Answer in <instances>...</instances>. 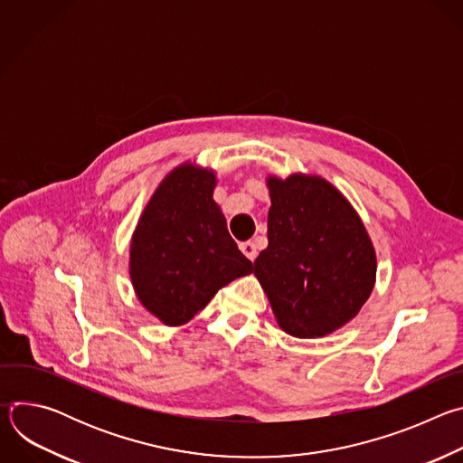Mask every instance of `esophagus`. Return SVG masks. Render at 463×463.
<instances>
[{"mask_svg":"<svg viewBox=\"0 0 463 463\" xmlns=\"http://www.w3.org/2000/svg\"><path fill=\"white\" fill-rule=\"evenodd\" d=\"M240 250L252 261L256 258V245L254 241H241L240 243Z\"/></svg>","mask_w":463,"mask_h":463,"instance_id":"34e87169","label":"esophagus"}]
</instances>
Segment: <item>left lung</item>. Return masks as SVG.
I'll list each match as a JSON object with an SVG mask.
<instances>
[{"mask_svg": "<svg viewBox=\"0 0 463 463\" xmlns=\"http://www.w3.org/2000/svg\"><path fill=\"white\" fill-rule=\"evenodd\" d=\"M268 247L252 273L277 324L298 339H317L348 324L370 298L377 254L346 195L327 179L269 174Z\"/></svg>", "mask_w": 463, "mask_h": 463, "instance_id": "obj_1", "label": "left lung"}]
</instances>
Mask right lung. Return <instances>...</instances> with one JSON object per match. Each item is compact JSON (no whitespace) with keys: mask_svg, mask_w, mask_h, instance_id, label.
<instances>
[{"mask_svg":"<svg viewBox=\"0 0 463 463\" xmlns=\"http://www.w3.org/2000/svg\"><path fill=\"white\" fill-rule=\"evenodd\" d=\"M216 170L184 161L154 190L129 241V280L143 307L177 327L252 271L214 202Z\"/></svg>","mask_w":463,"mask_h":463,"instance_id":"add662e5","label":"right lung"}]
</instances>
